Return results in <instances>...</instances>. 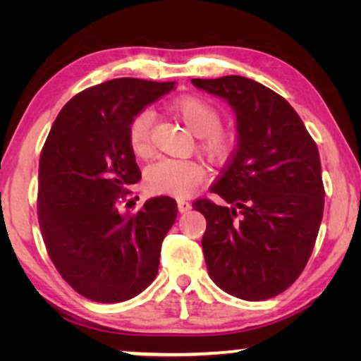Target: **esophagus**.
<instances>
[{"label":"esophagus","mask_w":361,"mask_h":361,"mask_svg":"<svg viewBox=\"0 0 361 361\" xmlns=\"http://www.w3.org/2000/svg\"><path fill=\"white\" fill-rule=\"evenodd\" d=\"M177 209H179L180 214H185V212H189L192 209V205H190V202L179 199L177 200Z\"/></svg>","instance_id":"obj_1"}]
</instances>
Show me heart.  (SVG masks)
<instances>
[{
	"label": "heart",
	"mask_w": 361,
	"mask_h": 361,
	"mask_svg": "<svg viewBox=\"0 0 361 361\" xmlns=\"http://www.w3.org/2000/svg\"><path fill=\"white\" fill-rule=\"evenodd\" d=\"M171 113L199 137V147L214 162H224L235 149V133L221 126V115L214 103L197 95H187L176 100ZM154 113L142 110L131 118L128 125V142L140 159H149L154 152L152 145ZM207 177L204 164L197 161L161 159L147 167L145 182L147 190L159 195L187 197Z\"/></svg>",
	"instance_id": "obj_1"
}]
</instances>
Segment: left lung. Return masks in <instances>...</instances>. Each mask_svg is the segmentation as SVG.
Masks as SVG:
<instances>
[{
    "label": "left lung",
    "mask_w": 361,
    "mask_h": 361,
    "mask_svg": "<svg viewBox=\"0 0 361 361\" xmlns=\"http://www.w3.org/2000/svg\"><path fill=\"white\" fill-rule=\"evenodd\" d=\"M236 113L238 142L212 194L197 199L214 283L235 298L264 300L289 288L312 255L324 214L319 149L283 97L240 75L192 78Z\"/></svg>",
    "instance_id": "8db88e82"
}]
</instances>
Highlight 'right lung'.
Segmentation results:
<instances>
[{
  "instance_id": "obj_1",
  "label": "right lung",
  "mask_w": 361,
  "mask_h": 361,
  "mask_svg": "<svg viewBox=\"0 0 361 361\" xmlns=\"http://www.w3.org/2000/svg\"><path fill=\"white\" fill-rule=\"evenodd\" d=\"M174 85L123 77L85 88L66 103L42 146L37 219L44 243L59 274L95 302L135 298L159 269L177 204L161 195L130 210L135 202H128L126 187L140 182L141 171L128 125Z\"/></svg>"
}]
</instances>
